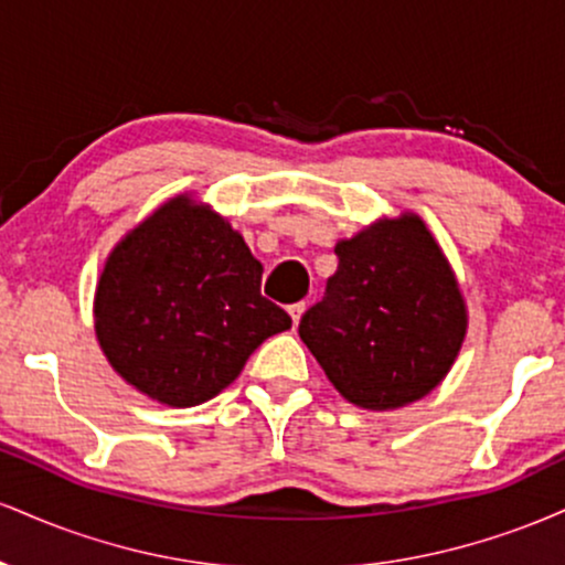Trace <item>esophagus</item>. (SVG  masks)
<instances>
[{
    "instance_id": "esophagus-1",
    "label": "esophagus",
    "mask_w": 565,
    "mask_h": 565,
    "mask_svg": "<svg viewBox=\"0 0 565 565\" xmlns=\"http://www.w3.org/2000/svg\"><path fill=\"white\" fill-rule=\"evenodd\" d=\"M302 313H305V302H295V305H289V316H291V323H300V319H302Z\"/></svg>"
}]
</instances>
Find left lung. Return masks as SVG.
<instances>
[{
    "label": "left lung",
    "mask_w": 565,
    "mask_h": 565,
    "mask_svg": "<svg viewBox=\"0 0 565 565\" xmlns=\"http://www.w3.org/2000/svg\"><path fill=\"white\" fill-rule=\"evenodd\" d=\"M337 274L300 337L350 404L395 408L446 377L465 340V300L436 238L414 215L334 246Z\"/></svg>",
    "instance_id": "1"
}]
</instances>
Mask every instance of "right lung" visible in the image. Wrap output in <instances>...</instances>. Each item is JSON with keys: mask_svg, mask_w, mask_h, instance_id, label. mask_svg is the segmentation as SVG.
<instances>
[{"mask_svg": "<svg viewBox=\"0 0 565 565\" xmlns=\"http://www.w3.org/2000/svg\"><path fill=\"white\" fill-rule=\"evenodd\" d=\"M263 265L215 212L167 201L108 257L95 332L111 366L140 393L196 406L228 387L289 313L263 297Z\"/></svg>", "mask_w": 565, "mask_h": 565, "instance_id": "add662e5", "label": "right lung"}]
</instances>
